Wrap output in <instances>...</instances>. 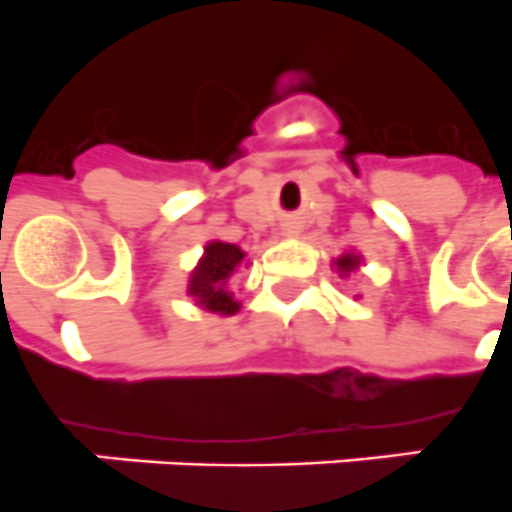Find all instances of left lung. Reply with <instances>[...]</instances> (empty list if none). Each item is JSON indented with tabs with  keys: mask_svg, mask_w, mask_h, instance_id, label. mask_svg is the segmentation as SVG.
<instances>
[{
	"mask_svg": "<svg viewBox=\"0 0 512 512\" xmlns=\"http://www.w3.org/2000/svg\"><path fill=\"white\" fill-rule=\"evenodd\" d=\"M357 265H359V257H354V255H344V257H339V260H336V267H339L344 275L352 273Z\"/></svg>",
	"mask_w": 512,
	"mask_h": 512,
	"instance_id": "obj_1",
	"label": "left lung"
}]
</instances>
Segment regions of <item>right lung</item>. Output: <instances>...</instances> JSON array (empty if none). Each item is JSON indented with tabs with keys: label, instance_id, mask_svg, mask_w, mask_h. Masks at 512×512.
Wrapping results in <instances>:
<instances>
[{
	"label": "right lung",
	"instance_id": "1",
	"mask_svg": "<svg viewBox=\"0 0 512 512\" xmlns=\"http://www.w3.org/2000/svg\"><path fill=\"white\" fill-rule=\"evenodd\" d=\"M242 260H245V252L239 250L237 245H229V242H211V245H206L204 260L199 262L196 273L191 275L188 293L199 298V303L206 311L224 313V316L237 313L239 303L234 301L227 285Z\"/></svg>",
	"mask_w": 512,
	"mask_h": 512
}]
</instances>
